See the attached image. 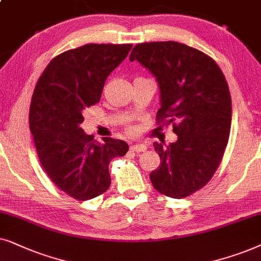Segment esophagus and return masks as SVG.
<instances>
[{
    "instance_id": "esophagus-1",
    "label": "esophagus",
    "mask_w": 261,
    "mask_h": 261,
    "mask_svg": "<svg viewBox=\"0 0 261 261\" xmlns=\"http://www.w3.org/2000/svg\"><path fill=\"white\" fill-rule=\"evenodd\" d=\"M147 145L145 144H142V143H136V144H133L130 147V149L133 151H136V152H141V151H145L147 150Z\"/></svg>"
}]
</instances>
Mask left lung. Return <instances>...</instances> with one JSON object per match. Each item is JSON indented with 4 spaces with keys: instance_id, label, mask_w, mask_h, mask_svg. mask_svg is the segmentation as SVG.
Here are the masks:
<instances>
[{
    "instance_id": "left-lung-1",
    "label": "left lung",
    "mask_w": 261,
    "mask_h": 261,
    "mask_svg": "<svg viewBox=\"0 0 261 261\" xmlns=\"http://www.w3.org/2000/svg\"><path fill=\"white\" fill-rule=\"evenodd\" d=\"M131 62L138 61L156 77L161 109L158 124H173L178 141L155 142L161 160L150 173L154 189L181 199L203 189L223 158L231 124L228 83L216 62L178 41L137 44Z\"/></svg>"
}]
</instances>
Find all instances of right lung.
<instances>
[{"label": "right lung", "mask_w": 261, "mask_h": 261, "mask_svg": "<svg viewBox=\"0 0 261 261\" xmlns=\"http://www.w3.org/2000/svg\"><path fill=\"white\" fill-rule=\"evenodd\" d=\"M131 44H87L55 57L38 80L30 107V128L48 178L77 200L106 192L111 160L124 156L126 142L86 135L82 112L100 101L109 75Z\"/></svg>", "instance_id": "1"}]
</instances>
